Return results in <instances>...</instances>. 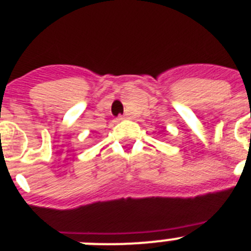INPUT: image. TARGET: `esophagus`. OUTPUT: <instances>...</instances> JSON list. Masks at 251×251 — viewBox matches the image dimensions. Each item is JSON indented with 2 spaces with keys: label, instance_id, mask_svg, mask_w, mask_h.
I'll return each mask as SVG.
<instances>
[{
  "label": "esophagus",
  "instance_id": "obj_1",
  "mask_svg": "<svg viewBox=\"0 0 251 251\" xmlns=\"http://www.w3.org/2000/svg\"><path fill=\"white\" fill-rule=\"evenodd\" d=\"M126 118V115H119L118 116V120H123V119Z\"/></svg>",
  "mask_w": 251,
  "mask_h": 251
}]
</instances>
